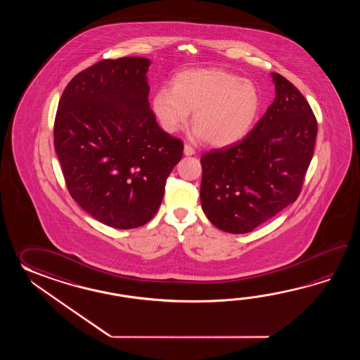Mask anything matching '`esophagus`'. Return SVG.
I'll return each mask as SVG.
<instances>
[{"label": "esophagus", "mask_w": 360, "mask_h": 360, "mask_svg": "<svg viewBox=\"0 0 360 360\" xmlns=\"http://www.w3.org/2000/svg\"><path fill=\"white\" fill-rule=\"evenodd\" d=\"M184 154L185 155H193V154H195V150L193 149V146H189V144H185L184 146Z\"/></svg>", "instance_id": "34e87169"}]
</instances>
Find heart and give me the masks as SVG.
I'll return each mask as SVG.
<instances>
[{
	"mask_svg": "<svg viewBox=\"0 0 360 360\" xmlns=\"http://www.w3.org/2000/svg\"><path fill=\"white\" fill-rule=\"evenodd\" d=\"M260 109V91L252 81L219 68L185 70L175 77L172 89L162 87L153 98L163 130H181L193 112L194 138L219 148L245 139Z\"/></svg>",
	"mask_w": 360,
	"mask_h": 360,
	"instance_id": "obj_1",
	"label": "heart"
}]
</instances>
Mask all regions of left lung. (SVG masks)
<instances>
[{
	"mask_svg": "<svg viewBox=\"0 0 360 360\" xmlns=\"http://www.w3.org/2000/svg\"><path fill=\"white\" fill-rule=\"evenodd\" d=\"M276 98L237 144L203 154L200 203L216 228L250 233L293 203L311 162L318 132L302 94L278 73Z\"/></svg>",
	"mask_w": 360,
	"mask_h": 360,
	"instance_id": "obj_1",
	"label": "left lung"
}]
</instances>
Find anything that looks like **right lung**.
<instances>
[{
    "label": "right lung",
    "instance_id": "right-lung-1",
    "mask_svg": "<svg viewBox=\"0 0 360 360\" xmlns=\"http://www.w3.org/2000/svg\"><path fill=\"white\" fill-rule=\"evenodd\" d=\"M150 60H101L65 87L54 146L72 198L95 220L134 229L153 219L183 141L162 130L150 109Z\"/></svg>",
    "mask_w": 360,
    "mask_h": 360
}]
</instances>
